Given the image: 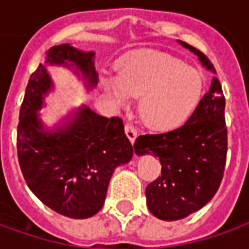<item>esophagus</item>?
I'll return each instance as SVG.
<instances>
[{"label":"esophagus","mask_w":249,"mask_h":249,"mask_svg":"<svg viewBox=\"0 0 249 249\" xmlns=\"http://www.w3.org/2000/svg\"><path fill=\"white\" fill-rule=\"evenodd\" d=\"M124 131H126V135H127V138L130 140V142H134L135 138H137V130H135L134 126L127 123V124L124 126Z\"/></svg>","instance_id":"esophagus-1"}]
</instances>
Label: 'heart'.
Returning a JSON list of instances; mask_svg holds the SVG:
<instances>
[{"label":"heart","mask_w":249,"mask_h":249,"mask_svg":"<svg viewBox=\"0 0 249 249\" xmlns=\"http://www.w3.org/2000/svg\"><path fill=\"white\" fill-rule=\"evenodd\" d=\"M104 90L123 106L140 99L142 122L154 131H171L184 124L198 107L203 80L198 70L159 51H135L122 59L116 78L103 82Z\"/></svg>","instance_id":"heart-1"}]
</instances>
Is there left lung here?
<instances>
[{"label":"left lung","mask_w":249,"mask_h":249,"mask_svg":"<svg viewBox=\"0 0 249 249\" xmlns=\"http://www.w3.org/2000/svg\"><path fill=\"white\" fill-rule=\"evenodd\" d=\"M179 43L196 54L206 69L214 71L202 51ZM134 150L138 156L153 153L161 162V176L145 191L153 215L175 221L205 206L219 188L228 152L225 97L218 78L213 77L210 89L183 126L162 134L140 135Z\"/></svg>","instance_id":"left-lung-1"}]
</instances>
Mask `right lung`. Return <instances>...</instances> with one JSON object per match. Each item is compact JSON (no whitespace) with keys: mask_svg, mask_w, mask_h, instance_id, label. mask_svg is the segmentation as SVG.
<instances>
[{"mask_svg":"<svg viewBox=\"0 0 249 249\" xmlns=\"http://www.w3.org/2000/svg\"><path fill=\"white\" fill-rule=\"evenodd\" d=\"M93 56L92 51L61 44L50 49L46 63L75 66L92 88L97 82ZM51 88L47 69L40 63L31 74L20 108L18 164L31 191L46 206L70 218H89L103 207L115 168L131 160L134 147L121 118L108 119L87 106L61 127L44 130L37 111Z\"/></svg>","mask_w":249,"mask_h":249,"instance_id":"right-lung-1","label":"right lung"}]
</instances>
